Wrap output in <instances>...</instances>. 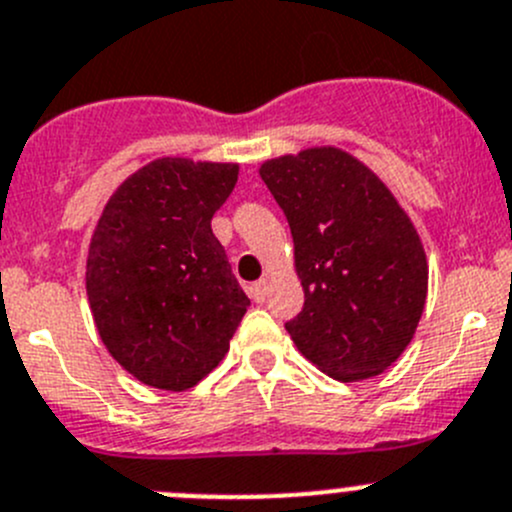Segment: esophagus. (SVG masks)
Instances as JSON below:
<instances>
[{
	"label": "esophagus",
	"mask_w": 512,
	"mask_h": 512,
	"mask_svg": "<svg viewBox=\"0 0 512 512\" xmlns=\"http://www.w3.org/2000/svg\"><path fill=\"white\" fill-rule=\"evenodd\" d=\"M266 291H268V281H266V278H261V281L251 283V286H249V296H251V301L261 303L263 298H266Z\"/></svg>",
	"instance_id": "esophagus-1"
}]
</instances>
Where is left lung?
<instances>
[{
	"instance_id": "8db88e82",
	"label": "left lung",
	"mask_w": 512,
	"mask_h": 512,
	"mask_svg": "<svg viewBox=\"0 0 512 512\" xmlns=\"http://www.w3.org/2000/svg\"><path fill=\"white\" fill-rule=\"evenodd\" d=\"M258 174L291 226L303 286V311L286 323L291 341L343 383L391 368L416 336L428 296V258L411 216L338 146L266 159Z\"/></svg>"
}]
</instances>
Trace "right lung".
Listing matches in <instances>:
<instances>
[{"mask_svg": "<svg viewBox=\"0 0 512 512\" xmlns=\"http://www.w3.org/2000/svg\"><path fill=\"white\" fill-rule=\"evenodd\" d=\"M239 179L234 161L161 156L104 204L86 254V298L101 343L159 391H189L229 353L249 296L211 231Z\"/></svg>", "mask_w": 512, "mask_h": 512, "instance_id": "right-lung-1", "label": "right lung"}]
</instances>
